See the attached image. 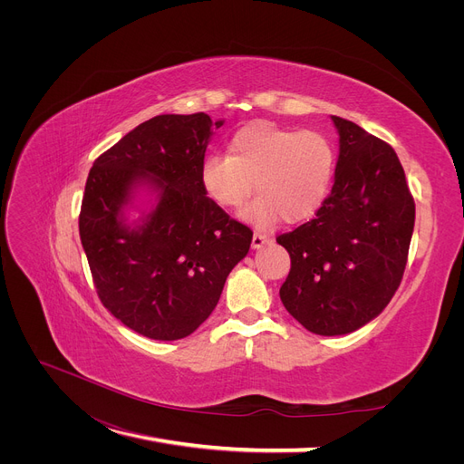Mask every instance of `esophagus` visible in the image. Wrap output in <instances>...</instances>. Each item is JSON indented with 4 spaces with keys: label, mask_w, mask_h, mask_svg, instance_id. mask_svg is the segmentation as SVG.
<instances>
[{
    "label": "esophagus",
    "mask_w": 464,
    "mask_h": 464,
    "mask_svg": "<svg viewBox=\"0 0 464 464\" xmlns=\"http://www.w3.org/2000/svg\"><path fill=\"white\" fill-rule=\"evenodd\" d=\"M271 242V237L269 235H265V233H254V237H252V248L254 250H259V248H263L265 245H269Z\"/></svg>",
    "instance_id": "34e87169"
}]
</instances>
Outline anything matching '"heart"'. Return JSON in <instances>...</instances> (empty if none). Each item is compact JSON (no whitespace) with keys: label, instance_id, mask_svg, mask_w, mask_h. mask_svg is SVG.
Wrapping results in <instances>:
<instances>
[{"label":"heart","instance_id":"heart-1","mask_svg":"<svg viewBox=\"0 0 464 464\" xmlns=\"http://www.w3.org/2000/svg\"><path fill=\"white\" fill-rule=\"evenodd\" d=\"M336 152L318 131L280 128L266 121L238 130L229 140V156L210 154L199 169L207 198L224 208H238L254 191L257 199L242 210L256 227L310 219L329 198Z\"/></svg>","mask_w":464,"mask_h":464}]
</instances>
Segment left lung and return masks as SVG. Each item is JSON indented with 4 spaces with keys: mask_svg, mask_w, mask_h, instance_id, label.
<instances>
[{
    "mask_svg": "<svg viewBox=\"0 0 464 464\" xmlns=\"http://www.w3.org/2000/svg\"><path fill=\"white\" fill-rule=\"evenodd\" d=\"M331 120L340 146L331 195L314 219L276 238L291 257L280 299L304 329L324 336L353 333L389 304L416 222L392 146L350 120Z\"/></svg>",
    "mask_w": 464,
    "mask_h": 464,
    "instance_id": "obj_1",
    "label": "left lung"
}]
</instances>
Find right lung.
<instances>
[{"instance_id":"right-lung-1","label":"right lung","mask_w":464,"mask_h":464,"mask_svg":"<svg viewBox=\"0 0 464 464\" xmlns=\"http://www.w3.org/2000/svg\"><path fill=\"white\" fill-rule=\"evenodd\" d=\"M208 114H160L93 161L79 216L81 242L103 306L135 333L179 340L216 308L252 231L212 203L199 180ZM155 193L127 222L136 193Z\"/></svg>"}]
</instances>
